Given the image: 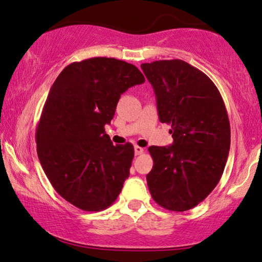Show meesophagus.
Listing matches in <instances>:
<instances>
[{
  "mask_svg": "<svg viewBox=\"0 0 262 262\" xmlns=\"http://www.w3.org/2000/svg\"><path fill=\"white\" fill-rule=\"evenodd\" d=\"M134 150H135V155H141V154L144 152V149L139 147V146H135L134 147Z\"/></svg>",
  "mask_w": 262,
  "mask_h": 262,
  "instance_id": "obj_1",
  "label": "esophagus"
}]
</instances>
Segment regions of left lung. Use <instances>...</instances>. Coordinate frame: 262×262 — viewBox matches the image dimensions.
Segmentation results:
<instances>
[{
	"label": "left lung",
	"instance_id": "obj_1",
	"mask_svg": "<svg viewBox=\"0 0 262 262\" xmlns=\"http://www.w3.org/2000/svg\"><path fill=\"white\" fill-rule=\"evenodd\" d=\"M156 95L162 123L173 142L148 148L154 165L147 183L154 201L170 211L190 210L209 196L225 168L231 128L213 81L184 60L141 65Z\"/></svg>",
	"mask_w": 262,
	"mask_h": 262
}]
</instances>
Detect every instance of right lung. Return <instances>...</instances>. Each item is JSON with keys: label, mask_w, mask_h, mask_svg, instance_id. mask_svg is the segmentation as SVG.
I'll return each mask as SVG.
<instances>
[{"label": "right lung", "mask_w": 262, "mask_h": 262, "mask_svg": "<svg viewBox=\"0 0 262 262\" xmlns=\"http://www.w3.org/2000/svg\"><path fill=\"white\" fill-rule=\"evenodd\" d=\"M143 82L135 65L106 57L74 61L53 82L37 126V154L53 189L78 209L105 210L121 192L134 147L113 146L105 126L121 94Z\"/></svg>", "instance_id": "right-lung-1"}]
</instances>
